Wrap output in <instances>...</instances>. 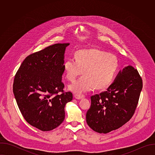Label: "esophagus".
Here are the masks:
<instances>
[{
    "mask_svg": "<svg viewBox=\"0 0 155 155\" xmlns=\"http://www.w3.org/2000/svg\"><path fill=\"white\" fill-rule=\"evenodd\" d=\"M74 97L77 99H82V98L84 97V94H75L74 95Z\"/></svg>",
    "mask_w": 155,
    "mask_h": 155,
    "instance_id": "obj_1",
    "label": "esophagus"
}]
</instances>
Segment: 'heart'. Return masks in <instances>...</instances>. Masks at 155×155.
I'll return each mask as SVG.
<instances>
[{"label":"heart","mask_w":155,"mask_h":155,"mask_svg":"<svg viewBox=\"0 0 155 155\" xmlns=\"http://www.w3.org/2000/svg\"><path fill=\"white\" fill-rule=\"evenodd\" d=\"M75 59H68L64 64L66 77L74 80L82 72L84 75L69 86L77 94L107 87L114 79L118 68L117 58L98 49L79 50Z\"/></svg>","instance_id":"b5f03b06"}]
</instances>
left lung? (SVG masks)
Listing matches in <instances>:
<instances>
[{"mask_svg":"<svg viewBox=\"0 0 155 155\" xmlns=\"http://www.w3.org/2000/svg\"><path fill=\"white\" fill-rule=\"evenodd\" d=\"M142 86L137 69L131 65L124 68L106 91L91 96L86 115L87 125L104 134L121 127L133 116Z\"/></svg>","mask_w":155,"mask_h":155,"instance_id":"1","label":"left lung"}]
</instances>
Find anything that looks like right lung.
<instances>
[{
    "instance_id": "obj_1",
    "label": "right lung",
    "mask_w": 155,
    "mask_h": 155,
    "mask_svg": "<svg viewBox=\"0 0 155 155\" xmlns=\"http://www.w3.org/2000/svg\"><path fill=\"white\" fill-rule=\"evenodd\" d=\"M69 45L56 43L29 55L14 78L13 91L22 115L42 131L62 123L65 105L73 98L71 92H64L62 81L64 54Z\"/></svg>"
}]
</instances>
